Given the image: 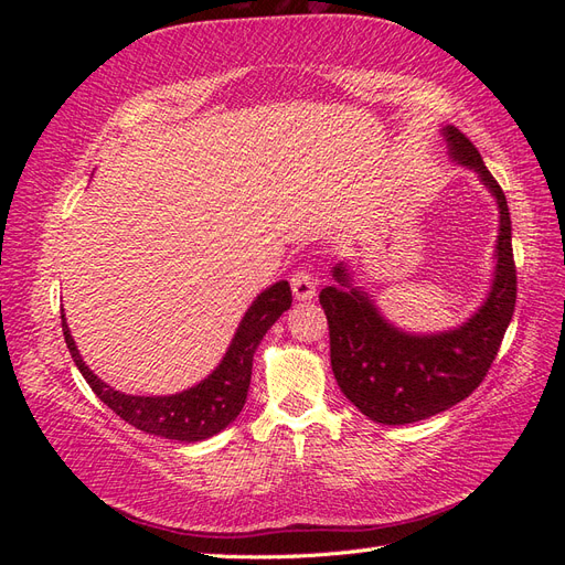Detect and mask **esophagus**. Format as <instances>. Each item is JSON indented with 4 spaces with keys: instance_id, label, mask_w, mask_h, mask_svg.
<instances>
[{
    "instance_id": "34e87169",
    "label": "esophagus",
    "mask_w": 565,
    "mask_h": 565,
    "mask_svg": "<svg viewBox=\"0 0 565 565\" xmlns=\"http://www.w3.org/2000/svg\"><path fill=\"white\" fill-rule=\"evenodd\" d=\"M289 282H292V295L297 301H311L316 297L318 282L309 270H297Z\"/></svg>"
}]
</instances>
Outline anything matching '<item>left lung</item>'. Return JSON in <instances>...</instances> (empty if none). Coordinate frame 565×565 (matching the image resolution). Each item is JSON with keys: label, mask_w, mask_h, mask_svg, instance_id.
I'll use <instances>...</instances> for the list:
<instances>
[{"label": "left lung", "mask_w": 565, "mask_h": 565, "mask_svg": "<svg viewBox=\"0 0 565 565\" xmlns=\"http://www.w3.org/2000/svg\"><path fill=\"white\" fill-rule=\"evenodd\" d=\"M450 160L471 169L500 210L494 270L488 297L467 322L443 332H405L353 282L347 262L332 268L334 285L320 292L330 324V361L339 388L377 424H413L446 413L483 382L516 306L511 216L500 183L457 127L440 129Z\"/></svg>", "instance_id": "obj_1"}]
</instances>
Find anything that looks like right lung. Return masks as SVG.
<instances>
[{"label":"right lung","instance_id":"right-lung-1","mask_svg":"<svg viewBox=\"0 0 565 565\" xmlns=\"http://www.w3.org/2000/svg\"><path fill=\"white\" fill-rule=\"evenodd\" d=\"M289 306H292V289H289L287 280H278L266 287L245 311L231 339L228 351L221 358L214 372L195 386L172 393V396H131V393L115 391L104 380H98L89 365L82 361L71 328L65 322V313H61V320L65 344L71 349L77 370L115 415L146 434L181 443H198L224 431L241 415L249 391L254 353L266 332L273 328V322Z\"/></svg>","mask_w":565,"mask_h":565}]
</instances>
